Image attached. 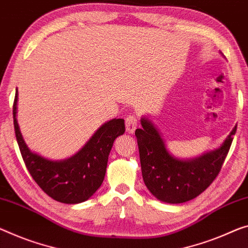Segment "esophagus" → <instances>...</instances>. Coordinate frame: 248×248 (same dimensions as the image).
Returning <instances> with one entry per match:
<instances>
[{
	"label": "esophagus",
	"instance_id": "34e87169",
	"mask_svg": "<svg viewBox=\"0 0 248 248\" xmlns=\"http://www.w3.org/2000/svg\"><path fill=\"white\" fill-rule=\"evenodd\" d=\"M137 125H139V119L135 115L126 116V119H125V126H126V131L128 133H134Z\"/></svg>",
	"mask_w": 248,
	"mask_h": 248
}]
</instances>
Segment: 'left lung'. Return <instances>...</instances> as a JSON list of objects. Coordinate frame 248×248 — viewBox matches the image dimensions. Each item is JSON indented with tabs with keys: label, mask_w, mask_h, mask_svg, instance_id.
Listing matches in <instances>:
<instances>
[{
	"label": "left lung",
	"mask_w": 248,
	"mask_h": 248,
	"mask_svg": "<svg viewBox=\"0 0 248 248\" xmlns=\"http://www.w3.org/2000/svg\"><path fill=\"white\" fill-rule=\"evenodd\" d=\"M135 136L143 180L156 199L170 204L190 201L203 193L219 174L230 151L236 126L219 148L200 157L180 159L167 152L157 129L145 117Z\"/></svg>",
	"instance_id": "left-lung-1"
}]
</instances>
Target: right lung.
<instances>
[{"label": "right lung", "instance_id": "obj_1", "mask_svg": "<svg viewBox=\"0 0 248 248\" xmlns=\"http://www.w3.org/2000/svg\"><path fill=\"white\" fill-rule=\"evenodd\" d=\"M17 91L13 104L14 131L25 166L36 184L53 200L78 204L89 200L104 180L108 155L117 136L124 134L123 119L103 124L84 147L63 161H51L29 150L16 121Z\"/></svg>", "mask_w": 248, "mask_h": 248}]
</instances>
